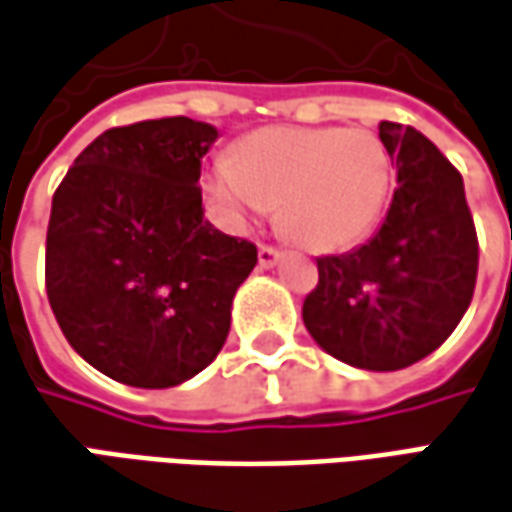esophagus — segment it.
Returning <instances> with one entry per match:
<instances>
[{
	"label": "esophagus",
	"mask_w": 512,
	"mask_h": 512,
	"mask_svg": "<svg viewBox=\"0 0 512 512\" xmlns=\"http://www.w3.org/2000/svg\"><path fill=\"white\" fill-rule=\"evenodd\" d=\"M280 252L277 249H271V246H260L257 249V263H260V269H271V266H277L280 263Z\"/></svg>",
	"instance_id": "1"
}]
</instances>
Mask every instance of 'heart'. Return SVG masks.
<instances>
[{
	"mask_svg": "<svg viewBox=\"0 0 512 512\" xmlns=\"http://www.w3.org/2000/svg\"><path fill=\"white\" fill-rule=\"evenodd\" d=\"M395 182L387 145L364 128H260L201 170L212 221L246 235L274 204L288 235L339 252L381 221Z\"/></svg>",
	"mask_w": 512,
	"mask_h": 512,
	"instance_id": "b5f03b06",
	"label": "heart"
}]
</instances>
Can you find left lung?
<instances>
[{"label": "left lung", "instance_id": "1", "mask_svg": "<svg viewBox=\"0 0 512 512\" xmlns=\"http://www.w3.org/2000/svg\"><path fill=\"white\" fill-rule=\"evenodd\" d=\"M398 190L373 238L319 257L302 302L314 342L358 370L392 373L434 353L460 325L476 285V229L462 176L417 128L378 125Z\"/></svg>", "mask_w": 512, "mask_h": 512}]
</instances>
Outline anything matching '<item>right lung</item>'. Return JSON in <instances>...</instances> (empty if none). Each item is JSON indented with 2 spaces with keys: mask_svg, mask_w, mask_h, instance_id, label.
Instances as JSON below:
<instances>
[{
  "mask_svg": "<svg viewBox=\"0 0 512 512\" xmlns=\"http://www.w3.org/2000/svg\"><path fill=\"white\" fill-rule=\"evenodd\" d=\"M215 139L190 117L109 128L52 196V314L83 361L128 387H179L212 364L255 269V246L204 218L196 184Z\"/></svg>",
  "mask_w": 512,
  "mask_h": 512,
  "instance_id": "add662e5",
  "label": "right lung"
}]
</instances>
